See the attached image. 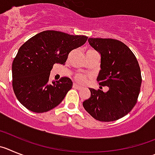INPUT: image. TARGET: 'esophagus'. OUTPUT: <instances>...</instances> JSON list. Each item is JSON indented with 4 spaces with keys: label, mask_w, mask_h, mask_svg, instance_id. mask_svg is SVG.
I'll use <instances>...</instances> for the list:
<instances>
[{
    "label": "esophagus",
    "mask_w": 155,
    "mask_h": 155,
    "mask_svg": "<svg viewBox=\"0 0 155 155\" xmlns=\"http://www.w3.org/2000/svg\"><path fill=\"white\" fill-rule=\"evenodd\" d=\"M72 86H73L75 89H77V90H82V88H83L81 86H79V85L76 84V83H73Z\"/></svg>",
    "instance_id": "1"
}]
</instances>
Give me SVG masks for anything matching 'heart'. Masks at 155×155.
I'll list each match as a JSON object with an SVG mask.
<instances>
[{
  "label": "heart",
  "mask_w": 155,
  "mask_h": 155,
  "mask_svg": "<svg viewBox=\"0 0 155 155\" xmlns=\"http://www.w3.org/2000/svg\"><path fill=\"white\" fill-rule=\"evenodd\" d=\"M89 78V76L83 73H76L75 75V79L80 83H84Z\"/></svg>",
  "instance_id": "1"
}]
</instances>
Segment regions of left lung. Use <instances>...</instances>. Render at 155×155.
<instances>
[{
    "instance_id": "1",
    "label": "left lung",
    "mask_w": 155,
    "mask_h": 155,
    "mask_svg": "<svg viewBox=\"0 0 155 155\" xmlns=\"http://www.w3.org/2000/svg\"><path fill=\"white\" fill-rule=\"evenodd\" d=\"M88 41L101 55L97 82L100 86H108L109 90L104 93L100 89H90L91 96L83 102V107L97 120L120 119L137 102L142 81L138 62L131 50L119 40L90 38Z\"/></svg>"
}]
</instances>
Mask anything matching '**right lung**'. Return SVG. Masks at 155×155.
<instances>
[{
    "mask_svg": "<svg viewBox=\"0 0 155 155\" xmlns=\"http://www.w3.org/2000/svg\"><path fill=\"white\" fill-rule=\"evenodd\" d=\"M85 35L44 31L29 38L19 48L12 63V86L21 104L35 113H44L60 104L72 89L69 77L50 83L55 63L65 65L73 49L87 41Z\"/></svg>",
    "mask_w": 155,
    "mask_h": 155,
    "instance_id": "right-lung-1",
    "label": "right lung"
}]
</instances>
